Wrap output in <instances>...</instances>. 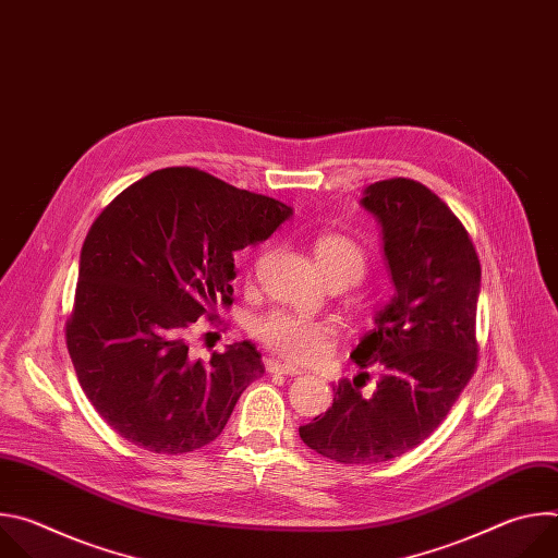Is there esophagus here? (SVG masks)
<instances>
[{"label":"esophagus","mask_w":558,"mask_h":558,"mask_svg":"<svg viewBox=\"0 0 558 558\" xmlns=\"http://www.w3.org/2000/svg\"><path fill=\"white\" fill-rule=\"evenodd\" d=\"M267 371L269 373H280V375H300V368H295L291 364H282L278 360H269L267 362Z\"/></svg>","instance_id":"obj_1"}]
</instances>
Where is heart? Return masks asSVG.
I'll use <instances>...</instances> for the list:
<instances>
[{
  "instance_id": "heart-1",
  "label": "heart",
  "mask_w": 558,
  "mask_h": 558,
  "mask_svg": "<svg viewBox=\"0 0 558 558\" xmlns=\"http://www.w3.org/2000/svg\"><path fill=\"white\" fill-rule=\"evenodd\" d=\"M313 258L329 282L353 284L366 271V254L353 238L336 231L313 241ZM254 336L278 355L306 364L320 360L329 344V327L289 311H269L254 323Z\"/></svg>"
}]
</instances>
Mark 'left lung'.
Masks as SVG:
<instances>
[{"mask_svg":"<svg viewBox=\"0 0 558 558\" xmlns=\"http://www.w3.org/2000/svg\"><path fill=\"white\" fill-rule=\"evenodd\" d=\"M360 205L381 227L395 293L351 357L379 364L381 375L371 397L340 379L333 407L300 426V439L338 463L366 465L422 444L472 377L482 265L459 218L417 181L373 183Z\"/></svg>","mask_w":558,"mask_h":558,"instance_id":"1","label":"left lung"}]
</instances>
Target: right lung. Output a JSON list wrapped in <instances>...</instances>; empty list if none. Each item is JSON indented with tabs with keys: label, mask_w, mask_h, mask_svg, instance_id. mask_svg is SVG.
Segmentation results:
<instances>
[{
	"label": "right lung",
	"mask_w": 558,
	"mask_h": 558,
	"mask_svg": "<svg viewBox=\"0 0 558 558\" xmlns=\"http://www.w3.org/2000/svg\"><path fill=\"white\" fill-rule=\"evenodd\" d=\"M291 216L276 198L194 168L156 170L99 214L78 258L65 344L88 400L123 439L183 454L222 433L265 364L247 340L194 360L187 331L231 306L233 254Z\"/></svg>",
	"instance_id": "add662e5"
}]
</instances>
